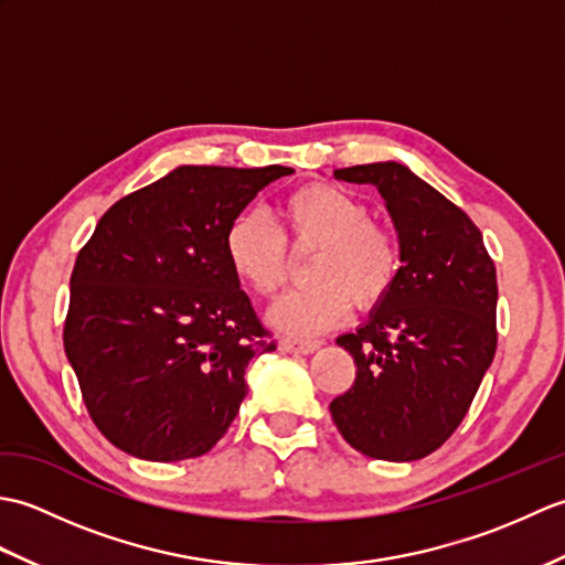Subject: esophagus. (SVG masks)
<instances>
[{"mask_svg":"<svg viewBox=\"0 0 565 565\" xmlns=\"http://www.w3.org/2000/svg\"><path fill=\"white\" fill-rule=\"evenodd\" d=\"M281 350L294 352V354H313L316 350H320V342L318 340H301V338H284Z\"/></svg>","mask_w":565,"mask_h":565,"instance_id":"obj_1","label":"esophagus"}]
</instances>
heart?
Listing matches in <instances>:
<instances>
[{
  "label": "heart",
  "instance_id": "obj_1",
  "mask_svg": "<svg viewBox=\"0 0 565 565\" xmlns=\"http://www.w3.org/2000/svg\"><path fill=\"white\" fill-rule=\"evenodd\" d=\"M281 237L259 213H239L225 231V259L237 281L257 296H274L286 279V245L316 249L306 276L313 281L284 294L269 308L274 328L291 334L326 332L356 308L381 303L401 269V247L386 227L371 223L364 201L330 184H310L281 203Z\"/></svg>",
  "mask_w": 565,
  "mask_h": 565
}]
</instances>
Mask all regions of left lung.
Wrapping results in <instances>:
<instances>
[{"instance_id":"obj_1","label":"left lung","mask_w":565,"mask_h":565,"mask_svg":"<svg viewBox=\"0 0 565 565\" xmlns=\"http://www.w3.org/2000/svg\"><path fill=\"white\" fill-rule=\"evenodd\" d=\"M332 177L379 189L401 269L366 322L338 338L356 379L330 413L371 459H423L461 425L495 356V264L473 221L405 164H356Z\"/></svg>"}]
</instances>
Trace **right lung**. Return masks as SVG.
I'll use <instances>...</instances> for the list:
<instances>
[{"label":"right lung","instance_id":"right-lung-1","mask_svg":"<svg viewBox=\"0 0 565 565\" xmlns=\"http://www.w3.org/2000/svg\"><path fill=\"white\" fill-rule=\"evenodd\" d=\"M291 167L182 164L116 201L70 279L65 354L114 447L184 461L215 447L276 340L225 259V231Z\"/></svg>","mask_w":565,"mask_h":565}]
</instances>
